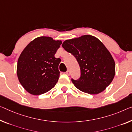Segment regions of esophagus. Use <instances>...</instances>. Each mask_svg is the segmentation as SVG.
<instances>
[{
  "mask_svg": "<svg viewBox=\"0 0 132 132\" xmlns=\"http://www.w3.org/2000/svg\"><path fill=\"white\" fill-rule=\"evenodd\" d=\"M65 73H66L67 75H68V76H70V70H67V71Z\"/></svg>",
  "mask_w": 132,
  "mask_h": 132,
  "instance_id": "1",
  "label": "esophagus"
}]
</instances>
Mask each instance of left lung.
<instances>
[{"mask_svg": "<svg viewBox=\"0 0 132 132\" xmlns=\"http://www.w3.org/2000/svg\"><path fill=\"white\" fill-rule=\"evenodd\" d=\"M62 47L72 54L81 70L78 80L71 78L74 86L90 94H98L110 85L115 75V62L103 44L92 35L66 40Z\"/></svg>", "mask_w": 132, "mask_h": 132, "instance_id": "obj_1", "label": "left lung"}]
</instances>
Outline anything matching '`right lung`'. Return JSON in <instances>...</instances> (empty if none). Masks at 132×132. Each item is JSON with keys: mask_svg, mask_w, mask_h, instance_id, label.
<instances>
[{"mask_svg": "<svg viewBox=\"0 0 132 132\" xmlns=\"http://www.w3.org/2000/svg\"><path fill=\"white\" fill-rule=\"evenodd\" d=\"M62 42L48 36L35 38L26 46L18 61L19 81L30 94L40 95L53 88L60 77V58L55 57Z\"/></svg>", "mask_w": 132, "mask_h": 132, "instance_id": "1", "label": "right lung"}]
</instances>
